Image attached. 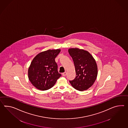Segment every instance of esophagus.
Segmentation results:
<instances>
[{"label": "esophagus", "mask_w": 128, "mask_h": 128, "mask_svg": "<svg viewBox=\"0 0 128 128\" xmlns=\"http://www.w3.org/2000/svg\"><path fill=\"white\" fill-rule=\"evenodd\" d=\"M66 75V72H64L62 73V75L63 76H65Z\"/></svg>", "instance_id": "1"}]
</instances>
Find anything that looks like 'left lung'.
<instances>
[{"label": "left lung", "mask_w": 128, "mask_h": 128, "mask_svg": "<svg viewBox=\"0 0 128 128\" xmlns=\"http://www.w3.org/2000/svg\"><path fill=\"white\" fill-rule=\"evenodd\" d=\"M75 66L76 77L69 80L72 86L80 91L87 90L97 78L98 67L95 60L87 51L72 48L68 50Z\"/></svg>", "instance_id": "1"}]
</instances>
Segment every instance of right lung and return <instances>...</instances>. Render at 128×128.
<instances>
[{"instance_id":"add662e5","label":"right lung","mask_w":128,"mask_h":128,"mask_svg":"<svg viewBox=\"0 0 128 128\" xmlns=\"http://www.w3.org/2000/svg\"><path fill=\"white\" fill-rule=\"evenodd\" d=\"M60 50H48L38 54L32 60L28 70V77L31 84L40 90L53 87L62 76L58 70L55 58Z\"/></svg>"}]
</instances>
